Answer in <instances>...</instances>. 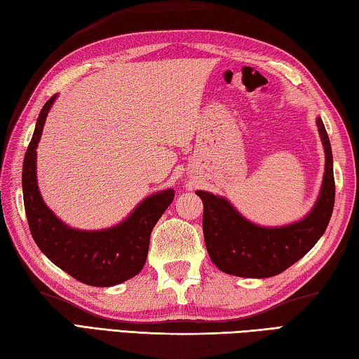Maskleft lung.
I'll return each instance as SVG.
<instances>
[{"mask_svg":"<svg viewBox=\"0 0 359 359\" xmlns=\"http://www.w3.org/2000/svg\"><path fill=\"white\" fill-rule=\"evenodd\" d=\"M318 128L325 147L324 184L304 221L277 229L258 227L226 199L196 191L203 202L202 229L208 255L222 272L249 278L273 277L299 262L324 235L334 207V175L332 144L320 118Z\"/></svg>","mask_w":359,"mask_h":359,"instance_id":"1","label":"left lung"}]
</instances>
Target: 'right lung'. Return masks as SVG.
<instances>
[{
  "instance_id": "add662e5",
  "label": "right lung",
  "mask_w": 359,
  "mask_h": 359,
  "mask_svg": "<svg viewBox=\"0 0 359 359\" xmlns=\"http://www.w3.org/2000/svg\"><path fill=\"white\" fill-rule=\"evenodd\" d=\"M55 96L49 97L40 111L23 161V199L29 230L40 250L81 283L90 286L123 283L143 269L151 231L170 207L174 191L165 189L149 196L128 219L114 229L81 231L60 222L41 201L35 177V147Z\"/></svg>"
}]
</instances>
